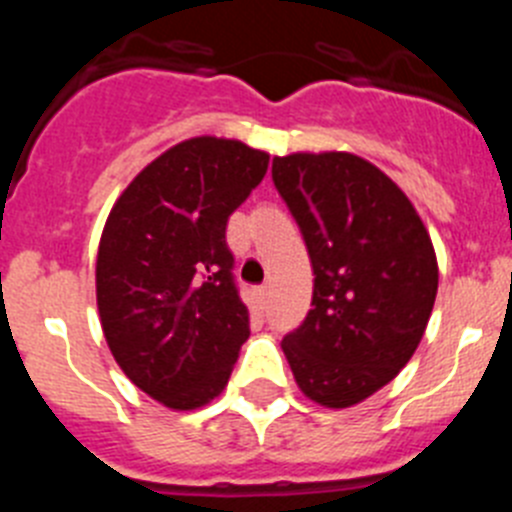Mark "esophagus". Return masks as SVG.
<instances>
[{
  "mask_svg": "<svg viewBox=\"0 0 512 512\" xmlns=\"http://www.w3.org/2000/svg\"><path fill=\"white\" fill-rule=\"evenodd\" d=\"M256 300H259V305L264 307L266 302H269V287H256Z\"/></svg>",
  "mask_w": 512,
  "mask_h": 512,
  "instance_id": "obj_1",
  "label": "esophagus"
}]
</instances>
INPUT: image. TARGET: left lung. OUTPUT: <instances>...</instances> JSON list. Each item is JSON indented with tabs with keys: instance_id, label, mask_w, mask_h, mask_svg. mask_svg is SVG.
I'll return each mask as SVG.
<instances>
[{
	"instance_id": "left-lung-1",
	"label": "left lung",
	"mask_w": 512,
	"mask_h": 512,
	"mask_svg": "<svg viewBox=\"0 0 512 512\" xmlns=\"http://www.w3.org/2000/svg\"><path fill=\"white\" fill-rule=\"evenodd\" d=\"M274 187L310 253L312 310L282 341L300 390L348 408L415 354L438 289L433 243L402 189L354 153L274 158Z\"/></svg>"
}]
</instances>
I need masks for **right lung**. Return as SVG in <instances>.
Listing matches in <instances>:
<instances>
[{
  "label": "right lung",
  "instance_id": "add662e5",
  "mask_svg": "<svg viewBox=\"0 0 512 512\" xmlns=\"http://www.w3.org/2000/svg\"><path fill=\"white\" fill-rule=\"evenodd\" d=\"M266 166L269 153L241 140H184L140 171L107 217L97 253L104 338L130 382L166 408L220 395L251 336L225 228Z\"/></svg>",
  "mask_w": 512,
  "mask_h": 512
}]
</instances>
